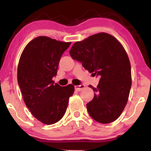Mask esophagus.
<instances>
[{"label": "esophagus", "mask_w": 151, "mask_h": 151, "mask_svg": "<svg viewBox=\"0 0 151 151\" xmlns=\"http://www.w3.org/2000/svg\"><path fill=\"white\" fill-rule=\"evenodd\" d=\"M85 87V85H77V86H75V90L76 91H81L83 90V89Z\"/></svg>", "instance_id": "1"}]
</instances>
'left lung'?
Masks as SVG:
<instances>
[{
	"label": "left lung",
	"instance_id": "left-lung-1",
	"mask_svg": "<svg viewBox=\"0 0 151 151\" xmlns=\"http://www.w3.org/2000/svg\"><path fill=\"white\" fill-rule=\"evenodd\" d=\"M70 55L92 75L101 77L96 88L88 86L94 92L86 104L90 116L103 124L115 121L126 106L132 84L131 63L123 46L113 36L99 32L76 42Z\"/></svg>",
	"mask_w": 151,
	"mask_h": 151
}]
</instances>
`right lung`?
<instances>
[{"label":"right lung","mask_w":151,"mask_h":151,"mask_svg":"<svg viewBox=\"0 0 151 151\" xmlns=\"http://www.w3.org/2000/svg\"><path fill=\"white\" fill-rule=\"evenodd\" d=\"M71 42L40 36L27 45L20 55L17 80L27 108L40 122L52 124L63 118L74 85L54 84L58 63Z\"/></svg>","instance_id":"1"}]
</instances>
